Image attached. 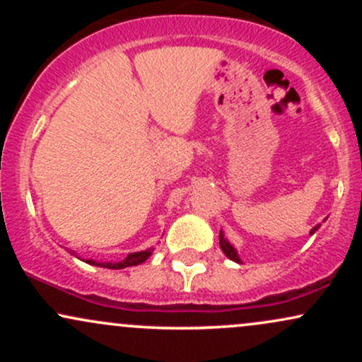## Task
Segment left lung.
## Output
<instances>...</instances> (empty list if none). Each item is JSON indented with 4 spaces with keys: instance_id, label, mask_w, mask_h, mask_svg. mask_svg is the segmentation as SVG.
I'll return each mask as SVG.
<instances>
[{
    "instance_id": "1",
    "label": "left lung",
    "mask_w": 362,
    "mask_h": 362,
    "mask_svg": "<svg viewBox=\"0 0 362 362\" xmlns=\"http://www.w3.org/2000/svg\"><path fill=\"white\" fill-rule=\"evenodd\" d=\"M318 228H320V224H317V226L311 228L310 235H313L315 231L318 230ZM219 247H221V250L224 252V255H226L228 259L233 260V262H236V264H242V260H240L238 252H236V248L233 247V245H231L230 242H228V238H226V236H224L223 231H219Z\"/></svg>"
}]
</instances>
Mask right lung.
Here are the masks:
<instances>
[{
    "mask_svg": "<svg viewBox=\"0 0 362 362\" xmlns=\"http://www.w3.org/2000/svg\"><path fill=\"white\" fill-rule=\"evenodd\" d=\"M73 253L74 257H78L74 252H69ZM153 253V248H148V250H143V252H134V253H129L124 260L120 262H97V260H91V259H81L83 262H86V264L90 265H100V267H105V269H126V267H131V265H139L143 264L144 260L148 259L149 255ZM80 259V257H78Z\"/></svg>",
    "mask_w": 362,
    "mask_h": 362,
    "instance_id": "1",
    "label": "right lung"
}]
</instances>
